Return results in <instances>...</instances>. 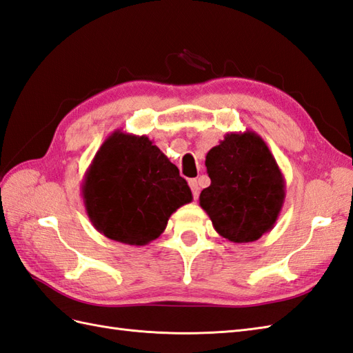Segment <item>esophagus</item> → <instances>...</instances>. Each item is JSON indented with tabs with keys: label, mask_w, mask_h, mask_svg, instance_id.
<instances>
[{
	"label": "esophagus",
	"mask_w": 353,
	"mask_h": 353,
	"mask_svg": "<svg viewBox=\"0 0 353 353\" xmlns=\"http://www.w3.org/2000/svg\"><path fill=\"white\" fill-rule=\"evenodd\" d=\"M188 183H190V188H191V191H192L194 199L196 200V199H199V194H200L199 182H196V179H190V180H188Z\"/></svg>",
	"instance_id": "obj_1"
}]
</instances>
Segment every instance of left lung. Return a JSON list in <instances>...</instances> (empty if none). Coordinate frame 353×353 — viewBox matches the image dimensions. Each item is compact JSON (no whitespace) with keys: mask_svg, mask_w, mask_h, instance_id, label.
Segmentation results:
<instances>
[{"mask_svg":"<svg viewBox=\"0 0 353 353\" xmlns=\"http://www.w3.org/2000/svg\"><path fill=\"white\" fill-rule=\"evenodd\" d=\"M210 186L200 206L219 236L234 243L260 239L272 230L285 199V182L269 147L247 129L230 132L206 154Z\"/></svg>","mask_w":353,"mask_h":353,"instance_id":"obj_1","label":"left lung"}]
</instances>
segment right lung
Returning <instances> with one entry per match:
<instances>
[{
	"mask_svg": "<svg viewBox=\"0 0 353 353\" xmlns=\"http://www.w3.org/2000/svg\"><path fill=\"white\" fill-rule=\"evenodd\" d=\"M81 194L97 232L135 247L159 237L170 216L192 201L186 180L153 141L121 130L99 147Z\"/></svg>",
	"mask_w": 353,
	"mask_h": 353,
	"instance_id": "add662e5",
	"label": "right lung"
}]
</instances>
